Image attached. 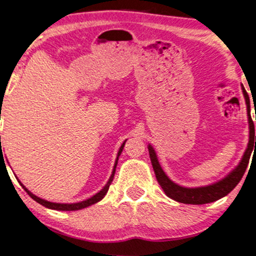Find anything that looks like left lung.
<instances>
[{
    "label": "left lung",
    "mask_w": 256,
    "mask_h": 256,
    "mask_svg": "<svg viewBox=\"0 0 256 256\" xmlns=\"http://www.w3.org/2000/svg\"><path fill=\"white\" fill-rule=\"evenodd\" d=\"M243 95H244L246 104V114H248V122H249V142L248 146H246L244 154H243L242 158H240V164L234 167L232 171L228 173L226 177H224L220 180L216 182V183L204 185V186H198V188H185L182 185H178L174 182L167 177V174L164 172L162 167L158 164L156 152H155L154 148L150 144H148L149 156H150V161L152 168H154L155 176H156L158 183L162 188V190L170 198L174 200V201L180 202V204H210V202L216 201V200L224 198L228 192H231L234 189L240 180L242 179L243 174H244L246 167H248L249 158H250L252 149H256V134L254 128V122H252L250 116V100H249L248 94L242 86ZM256 142V146H254V142Z\"/></svg>",
    "instance_id": "1"
}]
</instances>
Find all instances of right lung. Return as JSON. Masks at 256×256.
I'll list each match as a JSON object with an SVG mask.
<instances>
[{"mask_svg": "<svg viewBox=\"0 0 256 256\" xmlns=\"http://www.w3.org/2000/svg\"><path fill=\"white\" fill-rule=\"evenodd\" d=\"M0 140H1V136H0ZM125 142H126V140H125ZM125 142L122 143V146H120V148H119L118 155H116V164H114L113 171H112V174H110V179H108L107 184H106L102 188V189L100 190V192H98V194H95V195H94V196H91L90 198H88V200H84V201H82V202H76V204H56V202H50V201H46V200H43V198H38V196H36V195H34V194H32V192H30V190H28V189H26V188L24 186V185H22V183H20V184H22V186L24 188V190H25V192H28V195H30L31 198L34 200V201L38 202V204H40L44 206V207H46V208H50V210H83V208H86V207H89V206H91V204H98V201H101V200L104 198V195H106V194H107L108 189H110V185L112 184V182H113V178H114V173H116V165H118V160H119V156H120V154H122V149H124ZM1 148H2V146H1ZM1 156H4V154H2V152H1Z\"/></svg>", "mask_w": 256, "mask_h": 256, "instance_id": "right-lung-1", "label": "right lung"}]
</instances>
